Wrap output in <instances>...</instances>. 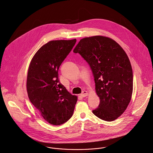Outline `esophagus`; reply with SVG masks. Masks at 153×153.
<instances>
[{
    "mask_svg": "<svg viewBox=\"0 0 153 153\" xmlns=\"http://www.w3.org/2000/svg\"><path fill=\"white\" fill-rule=\"evenodd\" d=\"M88 92L87 91H83L82 92V93L80 94V95H81V97H85L86 96H87L88 95Z\"/></svg>",
    "mask_w": 153,
    "mask_h": 153,
    "instance_id": "1",
    "label": "esophagus"
}]
</instances>
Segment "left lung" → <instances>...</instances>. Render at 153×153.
I'll use <instances>...</instances> for the list:
<instances>
[{
    "label": "left lung",
    "instance_id": "obj_1",
    "mask_svg": "<svg viewBox=\"0 0 153 153\" xmlns=\"http://www.w3.org/2000/svg\"><path fill=\"white\" fill-rule=\"evenodd\" d=\"M89 65L100 102L93 113L111 122L120 117L129 104L133 71L125 51L112 39L93 36L82 39L73 50Z\"/></svg>",
    "mask_w": 153,
    "mask_h": 153
}]
</instances>
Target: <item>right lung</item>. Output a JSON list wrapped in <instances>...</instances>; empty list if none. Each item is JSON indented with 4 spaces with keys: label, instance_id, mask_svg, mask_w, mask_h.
Wrapping results in <instances>:
<instances>
[{
    "label": "right lung",
    "instance_id": "1",
    "mask_svg": "<svg viewBox=\"0 0 153 153\" xmlns=\"http://www.w3.org/2000/svg\"><path fill=\"white\" fill-rule=\"evenodd\" d=\"M76 42L71 40L48 42L31 60L27 90L31 102L48 123L60 125L72 117L77 97L59 82L58 70Z\"/></svg>",
    "mask_w": 153,
    "mask_h": 153
}]
</instances>
